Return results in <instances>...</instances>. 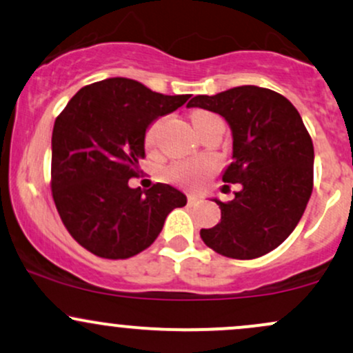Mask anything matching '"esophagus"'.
<instances>
[{"mask_svg": "<svg viewBox=\"0 0 353 353\" xmlns=\"http://www.w3.org/2000/svg\"><path fill=\"white\" fill-rule=\"evenodd\" d=\"M188 202H189L190 205L197 204V202H199V197H197V196H194V194H189V196H188Z\"/></svg>", "mask_w": 353, "mask_h": 353, "instance_id": "34e87169", "label": "esophagus"}]
</instances>
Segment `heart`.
Instances as JSON below:
<instances>
[{
	"label": "heart",
	"mask_w": 353,
	"mask_h": 353,
	"mask_svg": "<svg viewBox=\"0 0 353 353\" xmlns=\"http://www.w3.org/2000/svg\"><path fill=\"white\" fill-rule=\"evenodd\" d=\"M209 112H196L192 117V121L199 119L202 116H208ZM161 123L152 124L149 128L148 136H145V143L148 145H154L157 139V132H159ZM214 172V163L208 159H199V161H188V163H177L174 164L168 171L169 179L174 182H179L182 185H188V188L199 189L205 184L209 179L210 174Z\"/></svg>",
	"instance_id": "heart-1"
}]
</instances>
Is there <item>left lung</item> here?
Returning <instances> with one entry per match:
<instances>
[{"instance_id": "1", "label": "left lung", "mask_w": 353, "mask_h": 353, "mask_svg": "<svg viewBox=\"0 0 353 353\" xmlns=\"http://www.w3.org/2000/svg\"><path fill=\"white\" fill-rule=\"evenodd\" d=\"M188 108L221 114L232 132V163L222 181L241 190L221 208V222L201 229L204 244L232 259L261 257L301 221L314 185V144L297 109L279 92L239 86L194 96Z\"/></svg>"}]
</instances>
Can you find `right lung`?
I'll return each instance as SVG.
<instances>
[{"instance_id": "obj_1", "label": "right lung", "mask_w": 353, "mask_h": 353, "mask_svg": "<svg viewBox=\"0 0 353 353\" xmlns=\"http://www.w3.org/2000/svg\"><path fill=\"white\" fill-rule=\"evenodd\" d=\"M190 94L165 96L139 81L108 78L81 88L56 117L51 190L61 221L78 244L104 259L143 252L188 197L169 184L129 188L144 159L145 131Z\"/></svg>"}]
</instances>
